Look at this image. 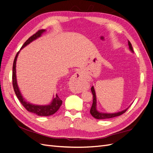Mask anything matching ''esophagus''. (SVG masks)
Here are the masks:
<instances>
[{
	"instance_id": "34e87169",
	"label": "esophagus",
	"mask_w": 153,
	"mask_h": 153,
	"mask_svg": "<svg viewBox=\"0 0 153 153\" xmlns=\"http://www.w3.org/2000/svg\"><path fill=\"white\" fill-rule=\"evenodd\" d=\"M84 75L80 71H76L71 76L69 81V87L73 92H79L82 91V88L84 83Z\"/></svg>"
}]
</instances>
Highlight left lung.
I'll list each match as a JSON object with an SVG mask.
<instances>
[{
  "instance_id": "left-lung-1",
  "label": "left lung",
  "mask_w": 153,
  "mask_h": 153,
  "mask_svg": "<svg viewBox=\"0 0 153 153\" xmlns=\"http://www.w3.org/2000/svg\"><path fill=\"white\" fill-rule=\"evenodd\" d=\"M128 45H129V48L131 50V52H133V49L132 47V45L131 43L128 41ZM91 92L92 93V95H93V100H92V105L90 110V113L93 116L94 118L97 119H110V118H112L115 117L117 116H119V115H122L123 114L126 112V111L128 109L126 108V110H123L121 112H119L117 113H114V114H105V113H100L98 112L96 110V93H95V91L94 89V87H91Z\"/></svg>"
}]
</instances>
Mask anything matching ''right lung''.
Segmentation results:
<instances>
[{
  "label": "right lung",
  "mask_w": 153,
  "mask_h": 153,
  "mask_svg": "<svg viewBox=\"0 0 153 153\" xmlns=\"http://www.w3.org/2000/svg\"><path fill=\"white\" fill-rule=\"evenodd\" d=\"M45 30L44 29H41L39 30L38 32H36L34 34L30 36V38L27 39L25 43L23 45L22 48L25 47L26 45L29 44L32 41L38 38L39 37L41 34L45 32ZM19 52H17L16 56L14 59L13 62V75H12V81H13V86L14 91H15V94L17 96L18 99L19 100L20 103L22 104V105L24 106L25 109L29 111L30 112L36 114L39 116H48V115H51L53 114H55L57 111L59 109L60 106H61L62 103V101L59 98L57 94H56L55 98L53 100L52 103L48 105H45V106H41V105H32L29 103H27L25 101V100L23 98L22 96L20 94V92L18 89V85H17V82H16V58L18 57V55Z\"/></svg>",
  "instance_id": "obj_1"
}]
</instances>
